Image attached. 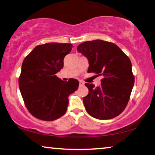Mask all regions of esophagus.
I'll use <instances>...</instances> for the list:
<instances>
[{"mask_svg": "<svg viewBox=\"0 0 155 155\" xmlns=\"http://www.w3.org/2000/svg\"><path fill=\"white\" fill-rule=\"evenodd\" d=\"M83 85H84V83L83 82V81H79V86H80V87H82V86H83Z\"/></svg>", "mask_w": 155, "mask_h": 155, "instance_id": "esophagus-1", "label": "esophagus"}]
</instances>
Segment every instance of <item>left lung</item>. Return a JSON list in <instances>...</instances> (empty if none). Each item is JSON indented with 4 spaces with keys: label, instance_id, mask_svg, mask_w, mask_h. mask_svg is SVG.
Wrapping results in <instances>:
<instances>
[{
    "label": "left lung",
    "instance_id": "8db88e82",
    "mask_svg": "<svg viewBox=\"0 0 155 155\" xmlns=\"http://www.w3.org/2000/svg\"><path fill=\"white\" fill-rule=\"evenodd\" d=\"M77 51L88 59L87 72L104 77L99 87L85 84L89 90L83 98L86 111L99 120L117 116L127 107L134 85L130 59L116 44L101 40L85 41Z\"/></svg>",
    "mask_w": 155,
    "mask_h": 155
}]
</instances>
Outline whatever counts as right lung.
<instances>
[{
    "instance_id": "right-lung-1",
    "label": "right lung",
    "mask_w": 155,
    "mask_h": 155,
    "mask_svg": "<svg viewBox=\"0 0 155 155\" xmlns=\"http://www.w3.org/2000/svg\"><path fill=\"white\" fill-rule=\"evenodd\" d=\"M71 44L47 43L37 46L22 62L19 87L26 107L36 118L52 121L67 111L68 96L78 87V81H63L55 75L64 67Z\"/></svg>"
}]
</instances>
